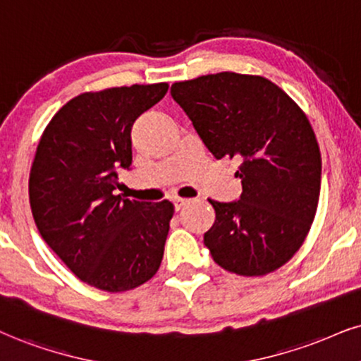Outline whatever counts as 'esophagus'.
I'll return each mask as SVG.
<instances>
[{"label":"esophagus","mask_w":361,"mask_h":361,"mask_svg":"<svg viewBox=\"0 0 361 361\" xmlns=\"http://www.w3.org/2000/svg\"><path fill=\"white\" fill-rule=\"evenodd\" d=\"M189 201L188 199H182V197H176L173 199V207H176V211H180L182 207L185 206V204H188Z\"/></svg>","instance_id":"obj_1"}]
</instances>
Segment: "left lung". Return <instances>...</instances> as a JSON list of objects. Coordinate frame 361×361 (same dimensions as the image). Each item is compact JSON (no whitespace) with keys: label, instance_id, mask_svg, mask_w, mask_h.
I'll use <instances>...</instances> for the list:
<instances>
[{"label":"left lung","instance_id":"left-lung-1","mask_svg":"<svg viewBox=\"0 0 361 361\" xmlns=\"http://www.w3.org/2000/svg\"><path fill=\"white\" fill-rule=\"evenodd\" d=\"M172 99L216 159L241 160L239 201L217 202L204 244L221 268L264 276L303 246L322 185V154L303 110L264 77L221 72L176 82Z\"/></svg>","mask_w":361,"mask_h":361}]
</instances>
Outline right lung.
Masks as SVG:
<instances>
[{
  "instance_id": "1",
  "label": "right lung",
  "mask_w": 361,
  "mask_h": 361,
  "mask_svg": "<svg viewBox=\"0 0 361 361\" xmlns=\"http://www.w3.org/2000/svg\"><path fill=\"white\" fill-rule=\"evenodd\" d=\"M167 83L80 93L53 115L30 171L35 224L68 269L90 286L122 293L157 273L173 204L115 195L132 166V126L164 99Z\"/></svg>"
}]
</instances>
